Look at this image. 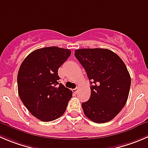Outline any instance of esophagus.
<instances>
[{
	"label": "esophagus",
	"mask_w": 148,
	"mask_h": 148,
	"mask_svg": "<svg viewBox=\"0 0 148 148\" xmlns=\"http://www.w3.org/2000/svg\"><path fill=\"white\" fill-rule=\"evenodd\" d=\"M72 92L74 93H75V94H77V92H78V88H75V89H73L72 90Z\"/></svg>",
	"instance_id": "34e87169"
}]
</instances>
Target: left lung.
I'll use <instances>...</instances> for the list:
<instances>
[{"label":"left lung","mask_w":148,"mask_h":148,"mask_svg":"<svg viewBox=\"0 0 148 148\" xmlns=\"http://www.w3.org/2000/svg\"><path fill=\"white\" fill-rule=\"evenodd\" d=\"M74 56L90 80L91 95L82 103L84 115L93 122L112 120L125 106L131 77L119 56L105 48L76 50Z\"/></svg>","instance_id":"1"}]
</instances>
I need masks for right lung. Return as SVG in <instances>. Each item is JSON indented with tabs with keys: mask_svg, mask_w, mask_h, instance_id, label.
Masks as SVG:
<instances>
[{
	"mask_svg": "<svg viewBox=\"0 0 148 148\" xmlns=\"http://www.w3.org/2000/svg\"><path fill=\"white\" fill-rule=\"evenodd\" d=\"M71 51L47 47L29 54L20 66L17 76L18 92L28 110L42 121H51L63 115L72 97V91L58 83L59 67Z\"/></svg>",
	"mask_w": 148,
	"mask_h": 148,
	"instance_id": "obj_1",
	"label": "right lung"
}]
</instances>
